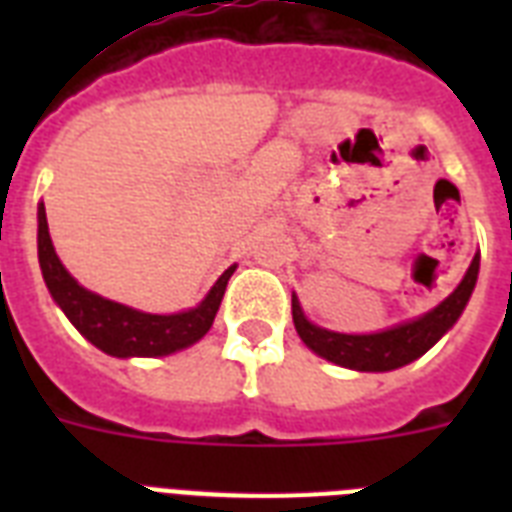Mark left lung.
Returning <instances> with one entry per match:
<instances>
[{"label": "left lung", "mask_w": 512, "mask_h": 512, "mask_svg": "<svg viewBox=\"0 0 512 512\" xmlns=\"http://www.w3.org/2000/svg\"><path fill=\"white\" fill-rule=\"evenodd\" d=\"M478 265H481V255L473 257L457 289L433 311L422 313L412 321H401L382 332H372V335H342V332L319 327L305 316L300 300L292 295V319H295L297 335L316 356L327 358L337 366L356 369V372H393L398 366L412 364L414 358L428 353L457 324L476 289Z\"/></svg>", "instance_id": "obj_1"}]
</instances>
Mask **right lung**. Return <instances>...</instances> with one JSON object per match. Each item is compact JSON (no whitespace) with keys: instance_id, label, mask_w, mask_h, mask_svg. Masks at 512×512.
I'll list each match as a JSON object with an SVG mask.
<instances>
[{"instance_id":"add662e5","label":"right lung","mask_w":512,"mask_h":512,"mask_svg":"<svg viewBox=\"0 0 512 512\" xmlns=\"http://www.w3.org/2000/svg\"><path fill=\"white\" fill-rule=\"evenodd\" d=\"M36 223H39L36 228L39 268H42L44 284L50 289L52 300L79 329V335L116 358H156L191 348L193 342H199L212 327L217 308L223 303L228 279L236 271V265L223 271V276L212 284V289L196 308L180 313H146L84 289L66 271V265L60 263L58 252L52 247L44 204L36 209Z\"/></svg>"}]
</instances>
